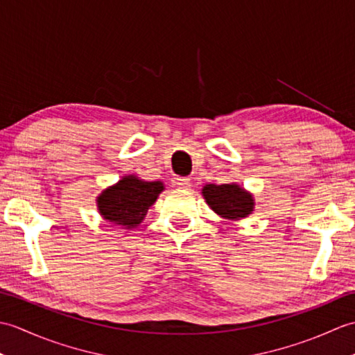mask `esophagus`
<instances>
[{"label":"esophagus","mask_w":355,"mask_h":355,"mask_svg":"<svg viewBox=\"0 0 355 355\" xmlns=\"http://www.w3.org/2000/svg\"><path fill=\"white\" fill-rule=\"evenodd\" d=\"M175 184L178 187H182V189H187V187H191L192 182H191V178H187V177H177Z\"/></svg>","instance_id":"1"}]
</instances>
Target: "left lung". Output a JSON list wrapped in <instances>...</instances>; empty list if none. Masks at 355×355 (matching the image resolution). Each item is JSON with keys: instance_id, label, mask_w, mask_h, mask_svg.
I'll list each match as a JSON object with an SVG mask.
<instances>
[{"instance_id": "1", "label": "left lung", "mask_w": 355, "mask_h": 355, "mask_svg": "<svg viewBox=\"0 0 355 355\" xmlns=\"http://www.w3.org/2000/svg\"><path fill=\"white\" fill-rule=\"evenodd\" d=\"M202 195L210 209L227 220H241L253 210L252 195L238 184H206Z\"/></svg>"}]
</instances>
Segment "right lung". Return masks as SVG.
I'll list each match as a JSON object with an SVG mask.
<instances>
[{
  "instance_id": "right-lung-1",
  "label": "right lung",
  "mask_w": 355,
  "mask_h": 355,
  "mask_svg": "<svg viewBox=\"0 0 355 355\" xmlns=\"http://www.w3.org/2000/svg\"><path fill=\"white\" fill-rule=\"evenodd\" d=\"M162 191L160 182H141L137 177L128 175L105 191L97 198V206L107 221L132 229L143 221Z\"/></svg>"
}]
</instances>
